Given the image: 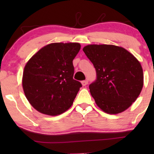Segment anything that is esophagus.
Here are the masks:
<instances>
[{
	"label": "esophagus",
	"mask_w": 154,
	"mask_h": 154,
	"mask_svg": "<svg viewBox=\"0 0 154 154\" xmlns=\"http://www.w3.org/2000/svg\"><path fill=\"white\" fill-rule=\"evenodd\" d=\"M81 83H82V86H85V85H88V81L87 80V79H85V80H83V81H82V82H81Z\"/></svg>",
	"instance_id": "34e87169"
}]
</instances>
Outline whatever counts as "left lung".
Returning <instances> with one entry per match:
<instances>
[{
  "label": "left lung",
  "mask_w": 154,
  "mask_h": 154,
  "mask_svg": "<svg viewBox=\"0 0 154 154\" xmlns=\"http://www.w3.org/2000/svg\"><path fill=\"white\" fill-rule=\"evenodd\" d=\"M82 50L96 70V80L89 85L96 105L109 114L128 109L143 86L140 61L126 49L114 45L93 44Z\"/></svg>",
  "instance_id": "1"
}]
</instances>
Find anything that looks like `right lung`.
<instances>
[{
  "label": "right lung",
  "mask_w": 154,
  "mask_h": 154,
  "mask_svg": "<svg viewBox=\"0 0 154 154\" xmlns=\"http://www.w3.org/2000/svg\"><path fill=\"white\" fill-rule=\"evenodd\" d=\"M78 43H54L40 49L24 66L22 87L31 106L39 112L57 116L68 110L82 87L73 79Z\"/></svg>",
  "instance_id": "add662e5"
}]
</instances>
